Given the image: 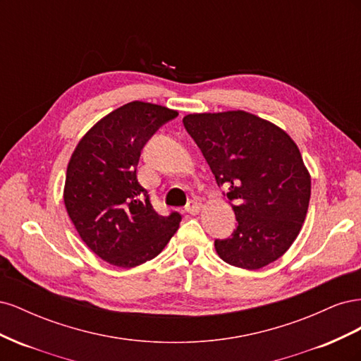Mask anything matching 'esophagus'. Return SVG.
<instances>
[{
  "mask_svg": "<svg viewBox=\"0 0 361 361\" xmlns=\"http://www.w3.org/2000/svg\"><path fill=\"white\" fill-rule=\"evenodd\" d=\"M200 209H202V204H200L197 200H190V202L187 203V206H185V211H187V212L191 214V215L199 214Z\"/></svg>",
  "mask_w": 361,
  "mask_h": 361,
  "instance_id": "esophagus-1",
  "label": "esophagus"
}]
</instances>
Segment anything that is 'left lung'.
Masks as SVG:
<instances>
[{
    "mask_svg": "<svg viewBox=\"0 0 361 361\" xmlns=\"http://www.w3.org/2000/svg\"><path fill=\"white\" fill-rule=\"evenodd\" d=\"M182 122L233 202L238 226L231 238L215 239L218 256L244 269L281 257L297 239L310 200V174L295 141L241 110L188 114Z\"/></svg>",
    "mask_w": 361,
    "mask_h": 361,
    "instance_id": "left-lung-1",
    "label": "left lung"
}]
</instances>
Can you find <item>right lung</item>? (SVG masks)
I'll list each match as a JSON object with an SVG mask.
<instances>
[{
  "label": "right lung",
  "mask_w": 361,
  "mask_h": 361,
  "mask_svg": "<svg viewBox=\"0 0 361 361\" xmlns=\"http://www.w3.org/2000/svg\"><path fill=\"white\" fill-rule=\"evenodd\" d=\"M178 111L134 101L101 118L71 157L64 206L96 256L134 268L158 256L176 233L180 214L159 215L137 179L141 150Z\"/></svg>",
  "instance_id": "obj_1"
}]
</instances>
